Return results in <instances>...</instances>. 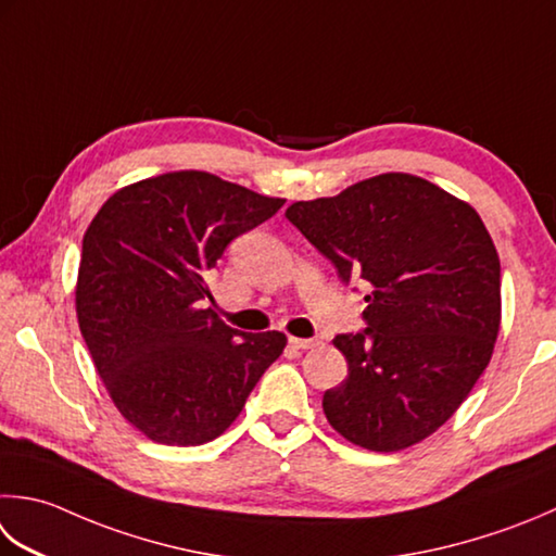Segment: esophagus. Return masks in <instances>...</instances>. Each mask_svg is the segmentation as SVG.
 Listing matches in <instances>:
<instances>
[{
    "label": "esophagus",
    "mask_w": 556,
    "mask_h": 556,
    "mask_svg": "<svg viewBox=\"0 0 556 556\" xmlns=\"http://www.w3.org/2000/svg\"><path fill=\"white\" fill-rule=\"evenodd\" d=\"M289 344L299 352H308V350H315V346L320 344V340H301V337H291Z\"/></svg>",
    "instance_id": "esophagus-1"
}]
</instances>
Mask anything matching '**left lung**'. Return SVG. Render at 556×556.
<instances>
[{
	"label": "left lung",
	"mask_w": 556,
	"mask_h": 556,
	"mask_svg": "<svg viewBox=\"0 0 556 556\" xmlns=\"http://www.w3.org/2000/svg\"><path fill=\"white\" fill-rule=\"evenodd\" d=\"M287 219L350 285L364 279L366 330L337 334L350 364L323 409L362 448H409L453 417L489 364L502 323V265L470 204L409 173L334 198L293 202Z\"/></svg>",
	"instance_id": "obj_1"
}]
</instances>
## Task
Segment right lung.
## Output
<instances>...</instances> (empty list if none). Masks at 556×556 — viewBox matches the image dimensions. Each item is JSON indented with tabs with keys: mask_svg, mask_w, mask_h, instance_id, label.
<instances>
[{
	"mask_svg": "<svg viewBox=\"0 0 556 556\" xmlns=\"http://www.w3.org/2000/svg\"><path fill=\"white\" fill-rule=\"evenodd\" d=\"M281 204L212 173L176 170L117 190L86 228L79 330L119 415L147 439L222 437L285 352V332L248 334L204 308L228 243Z\"/></svg>",
	"mask_w": 556,
	"mask_h": 556,
	"instance_id": "1",
	"label": "right lung"
}]
</instances>
